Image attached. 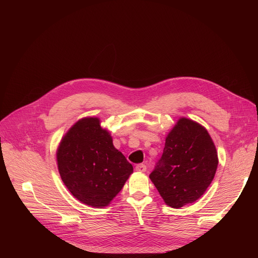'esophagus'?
Segmentation results:
<instances>
[{"instance_id":"1","label":"esophagus","mask_w":258,"mask_h":258,"mask_svg":"<svg viewBox=\"0 0 258 258\" xmlns=\"http://www.w3.org/2000/svg\"><path fill=\"white\" fill-rule=\"evenodd\" d=\"M146 169H147V167H146V165H145V164H143V163L138 164V165L136 166V170H137V171H139V172H145V171H146Z\"/></svg>"}]
</instances>
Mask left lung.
Instances as JSON below:
<instances>
[{
  "mask_svg": "<svg viewBox=\"0 0 258 258\" xmlns=\"http://www.w3.org/2000/svg\"><path fill=\"white\" fill-rule=\"evenodd\" d=\"M217 164V152L207 130L181 117L168 133L162 156L149 177L164 202L179 208L205 193Z\"/></svg>",
  "mask_w": 258,
  "mask_h": 258,
  "instance_id": "obj_1",
  "label": "left lung"
}]
</instances>
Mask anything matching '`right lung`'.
Returning a JSON list of instances; mask_svg holds the SVG:
<instances>
[{
    "label": "right lung",
    "mask_w": 258,
    "mask_h": 258,
    "mask_svg": "<svg viewBox=\"0 0 258 258\" xmlns=\"http://www.w3.org/2000/svg\"><path fill=\"white\" fill-rule=\"evenodd\" d=\"M56 156L69 192L96 208L111 202L134 170L97 117L82 118L73 124L62 138Z\"/></svg>",
    "instance_id": "1"
}]
</instances>
